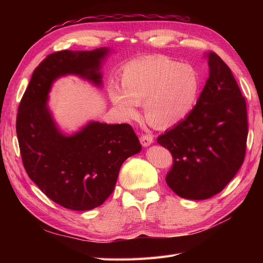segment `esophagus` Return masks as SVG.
Segmentation results:
<instances>
[{
  "instance_id": "esophagus-1",
  "label": "esophagus",
  "mask_w": 263,
  "mask_h": 263,
  "mask_svg": "<svg viewBox=\"0 0 263 263\" xmlns=\"http://www.w3.org/2000/svg\"><path fill=\"white\" fill-rule=\"evenodd\" d=\"M153 141H154V138L149 134L148 135L147 134H142L141 136H140V142H141V145L144 146V147L150 146L151 144H153Z\"/></svg>"
}]
</instances>
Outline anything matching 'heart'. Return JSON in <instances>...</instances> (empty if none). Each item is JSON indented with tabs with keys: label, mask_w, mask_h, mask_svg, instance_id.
I'll use <instances>...</instances> for the list:
<instances>
[{
	"label": "heart",
	"mask_w": 263,
	"mask_h": 263,
	"mask_svg": "<svg viewBox=\"0 0 263 263\" xmlns=\"http://www.w3.org/2000/svg\"><path fill=\"white\" fill-rule=\"evenodd\" d=\"M121 84L108 86V97L122 117L136 118L145 102L148 122L166 128L185 119L197 104L201 77L196 68L165 55L133 60L121 71Z\"/></svg>",
	"instance_id": "obj_1"
}]
</instances>
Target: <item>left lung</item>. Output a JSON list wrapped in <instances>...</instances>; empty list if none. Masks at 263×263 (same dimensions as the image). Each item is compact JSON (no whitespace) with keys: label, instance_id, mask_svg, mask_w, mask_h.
<instances>
[{"label":"left lung","instance_id":"obj_1","mask_svg":"<svg viewBox=\"0 0 263 263\" xmlns=\"http://www.w3.org/2000/svg\"><path fill=\"white\" fill-rule=\"evenodd\" d=\"M210 77L185 119L158 137L173 165L165 182L177 195L206 200L233 180L243 162L248 136L246 100L232 70L208 54Z\"/></svg>","mask_w":263,"mask_h":263}]
</instances>
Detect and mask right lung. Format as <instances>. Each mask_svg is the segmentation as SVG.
Returning a JSON list of instances; mask_svg holds the SVG:
<instances>
[{
  "instance_id": "add662e5",
  "label": "right lung",
  "mask_w": 263,
  "mask_h": 263,
  "mask_svg": "<svg viewBox=\"0 0 263 263\" xmlns=\"http://www.w3.org/2000/svg\"><path fill=\"white\" fill-rule=\"evenodd\" d=\"M107 48L53 52L34 70L18 106L16 134L28 177L65 209L89 211L114 191L118 172L141 145L128 124L90 122L71 136L63 135L47 106L54 80L67 74L102 84L101 62Z\"/></svg>"
}]
</instances>
